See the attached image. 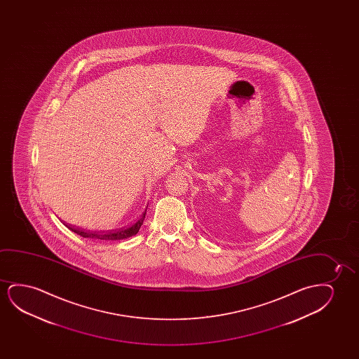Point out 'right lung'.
<instances>
[{
	"label": "right lung",
	"mask_w": 359,
	"mask_h": 359,
	"mask_svg": "<svg viewBox=\"0 0 359 359\" xmlns=\"http://www.w3.org/2000/svg\"><path fill=\"white\" fill-rule=\"evenodd\" d=\"M146 211H147V210H146ZM144 216H146V212L142 213L141 218H140L135 224L128 226V228L118 229V231H82V229H79V228H74V226H71V224H66V226L69 228V231L77 233L79 236H83V238H90V239H94V241H121V239H126V238H130V236H136V234H137L140 228L142 226Z\"/></svg>",
	"instance_id": "obj_1"
}]
</instances>
